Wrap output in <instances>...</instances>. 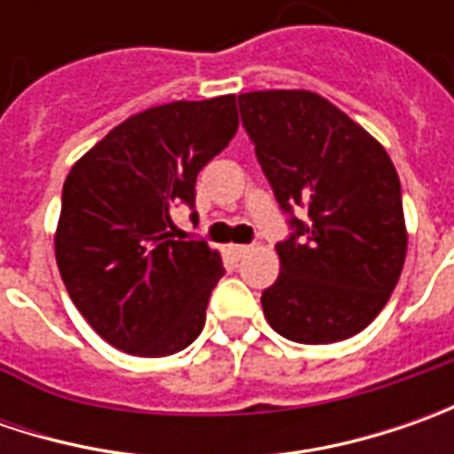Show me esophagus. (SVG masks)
<instances>
[{
    "instance_id": "1",
    "label": "esophagus",
    "mask_w": 454,
    "mask_h": 454,
    "mask_svg": "<svg viewBox=\"0 0 454 454\" xmlns=\"http://www.w3.org/2000/svg\"><path fill=\"white\" fill-rule=\"evenodd\" d=\"M250 250H253L250 245H230V253L235 254L237 260H239V257H245V254L250 253Z\"/></svg>"
}]
</instances>
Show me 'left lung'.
I'll use <instances>...</instances> for the list:
<instances>
[{
	"label": "left lung",
	"mask_w": 454,
	"mask_h": 454,
	"mask_svg": "<svg viewBox=\"0 0 454 454\" xmlns=\"http://www.w3.org/2000/svg\"><path fill=\"white\" fill-rule=\"evenodd\" d=\"M242 123L295 235L275 245L280 275L265 318L295 343L351 339L387 305L407 257L402 186L387 149L313 90L239 96Z\"/></svg>",
	"instance_id": "1"
}]
</instances>
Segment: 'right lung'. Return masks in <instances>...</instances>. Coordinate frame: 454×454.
Here are the masks:
<instances>
[{
	"instance_id": "right-lung-1",
	"label": "right lung",
	"mask_w": 454,
	"mask_h": 454,
	"mask_svg": "<svg viewBox=\"0 0 454 454\" xmlns=\"http://www.w3.org/2000/svg\"><path fill=\"white\" fill-rule=\"evenodd\" d=\"M237 126L235 96L153 106L82 153L62 184L58 270L82 318L118 351L168 356L201 333L224 268L207 242L176 237L171 212L194 209L197 174Z\"/></svg>"
}]
</instances>
